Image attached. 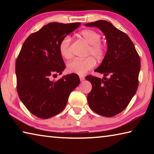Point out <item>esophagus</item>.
<instances>
[{"label": "esophagus", "mask_w": 154, "mask_h": 154, "mask_svg": "<svg viewBox=\"0 0 154 154\" xmlns=\"http://www.w3.org/2000/svg\"><path fill=\"white\" fill-rule=\"evenodd\" d=\"M79 78H80V81H81V82H83V81H84V79H85L84 77L82 76V75H80Z\"/></svg>", "instance_id": "esophagus-1"}]
</instances>
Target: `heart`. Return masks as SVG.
Returning <instances> with one entry per match:
<instances>
[{
	"label": "heart",
	"mask_w": 154,
	"mask_h": 154,
	"mask_svg": "<svg viewBox=\"0 0 154 154\" xmlns=\"http://www.w3.org/2000/svg\"><path fill=\"white\" fill-rule=\"evenodd\" d=\"M79 35L83 40L90 45L88 55H92L97 60H102L105 56L106 47L100 42L101 36L98 32L91 29H85L81 31ZM71 38L69 36L62 38L59 43L58 49L62 57L69 60L72 54L70 48ZM96 60L92 56L85 59H75L67 65L68 71L71 73L83 75L95 66Z\"/></svg>",
	"instance_id": "1"
}]
</instances>
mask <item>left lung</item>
Listing matches in <instances>:
<instances>
[{"label": "left lung", "mask_w": 154, "mask_h": 154, "mask_svg": "<svg viewBox=\"0 0 154 154\" xmlns=\"http://www.w3.org/2000/svg\"><path fill=\"white\" fill-rule=\"evenodd\" d=\"M85 26L98 28L105 35L107 50L100 66L95 70L103 79L86 76L92 85L88 102L92 111L100 116L113 117L128 105L139 85L140 60L132 41L126 33L111 22L98 20ZM106 76L109 77L106 78Z\"/></svg>", "instance_id": "1"}]
</instances>
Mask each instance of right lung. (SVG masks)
I'll use <instances>...</instances> for the list:
<instances>
[{
	"instance_id": "1",
	"label": "right lung",
	"mask_w": 154,
	"mask_h": 154,
	"mask_svg": "<svg viewBox=\"0 0 154 154\" xmlns=\"http://www.w3.org/2000/svg\"><path fill=\"white\" fill-rule=\"evenodd\" d=\"M80 25L49 23L31 34L23 44L15 63L17 91L28 110L38 118L48 119L60 113L70 94L79 84V77L75 73L56 82L50 79L65 69L60 42Z\"/></svg>"
}]
</instances>
